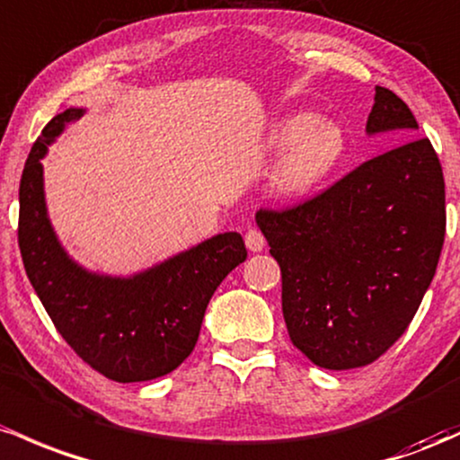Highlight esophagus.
I'll use <instances>...</instances> for the list:
<instances>
[{
	"label": "esophagus",
	"mask_w": 460,
	"mask_h": 460,
	"mask_svg": "<svg viewBox=\"0 0 460 460\" xmlns=\"http://www.w3.org/2000/svg\"><path fill=\"white\" fill-rule=\"evenodd\" d=\"M245 245L250 252H261L265 247V236H262L261 230L250 228L245 232Z\"/></svg>",
	"instance_id": "34e87169"
}]
</instances>
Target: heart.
Masks as SVG:
<instances>
[{
    "label": "heart",
    "instance_id": "1",
    "mask_svg": "<svg viewBox=\"0 0 460 460\" xmlns=\"http://www.w3.org/2000/svg\"><path fill=\"white\" fill-rule=\"evenodd\" d=\"M271 147L282 152L276 167L278 190L297 198L317 189L337 169L345 154V134L313 115H291L276 123Z\"/></svg>",
    "mask_w": 460,
    "mask_h": 460
}]
</instances>
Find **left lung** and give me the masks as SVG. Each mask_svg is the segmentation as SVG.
<instances>
[{"label": "left lung", "instance_id": "obj_1", "mask_svg": "<svg viewBox=\"0 0 460 460\" xmlns=\"http://www.w3.org/2000/svg\"><path fill=\"white\" fill-rule=\"evenodd\" d=\"M415 137L411 108L376 86L367 132ZM282 273V314L323 369L374 363L406 332L446 239V182L428 138H411L291 208H261Z\"/></svg>", "mask_w": 460, "mask_h": 460}]
</instances>
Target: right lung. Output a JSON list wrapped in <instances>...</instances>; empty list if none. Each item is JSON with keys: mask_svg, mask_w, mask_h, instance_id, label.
I'll list each match as a JSON object with an SVG mask.
<instances>
[{"mask_svg": "<svg viewBox=\"0 0 460 460\" xmlns=\"http://www.w3.org/2000/svg\"><path fill=\"white\" fill-rule=\"evenodd\" d=\"M82 108L56 115L36 138L19 184V250L36 296L71 349L115 383L161 378L198 343L210 297L247 258L239 232L217 234L132 278L97 276L75 265L48 219V146Z\"/></svg>", "mask_w": 460, "mask_h": 460, "instance_id": "right-lung-1", "label": "right lung"}]
</instances>
